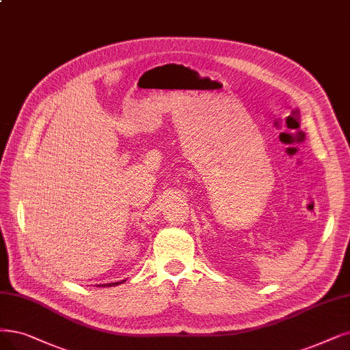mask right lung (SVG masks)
<instances>
[{
	"mask_svg": "<svg viewBox=\"0 0 350 350\" xmlns=\"http://www.w3.org/2000/svg\"><path fill=\"white\" fill-rule=\"evenodd\" d=\"M124 282V280H123ZM123 282H118V283H107V284H102V287H111V286H118V284H120V283H123ZM100 287V286H99Z\"/></svg>",
	"mask_w": 350,
	"mask_h": 350,
	"instance_id": "obj_1",
	"label": "right lung"
}]
</instances>
